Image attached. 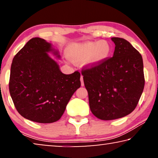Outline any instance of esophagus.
<instances>
[{
	"instance_id": "obj_1",
	"label": "esophagus",
	"mask_w": 158,
	"mask_h": 158,
	"mask_svg": "<svg viewBox=\"0 0 158 158\" xmlns=\"http://www.w3.org/2000/svg\"><path fill=\"white\" fill-rule=\"evenodd\" d=\"M81 85L83 86L84 85V82H83V75H81Z\"/></svg>"
}]
</instances>
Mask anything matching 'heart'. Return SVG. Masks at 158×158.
Wrapping results in <instances>:
<instances>
[{
    "mask_svg": "<svg viewBox=\"0 0 158 158\" xmlns=\"http://www.w3.org/2000/svg\"><path fill=\"white\" fill-rule=\"evenodd\" d=\"M111 47L106 41L87 42L81 44H72L67 47V57L74 62L85 61L88 65L101 64L109 57Z\"/></svg>",
    "mask_w": 158,
    "mask_h": 158,
    "instance_id": "b5f03b06",
    "label": "heart"
}]
</instances>
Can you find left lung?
<instances>
[{"label":"left lung","instance_id":"obj_1","mask_svg":"<svg viewBox=\"0 0 158 158\" xmlns=\"http://www.w3.org/2000/svg\"><path fill=\"white\" fill-rule=\"evenodd\" d=\"M111 40L115 44L113 57L97 65H85L81 70L90 111L101 120L116 119L131 113L144 87L142 55L124 39Z\"/></svg>","mask_w":158,"mask_h":158}]
</instances>
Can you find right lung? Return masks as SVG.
Here are the masks:
<instances>
[{"instance_id": "right-lung-1", "label": "right lung", "mask_w": 158, "mask_h": 158, "mask_svg": "<svg viewBox=\"0 0 158 158\" xmlns=\"http://www.w3.org/2000/svg\"><path fill=\"white\" fill-rule=\"evenodd\" d=\"M53 51L43 39L30 40L15 55L10 68L9 92L23 117L38 123L61 118L73 94L81 87V74H63L47 52ZM57 57V52H54Z\"/></svg>"}]
</instances>
